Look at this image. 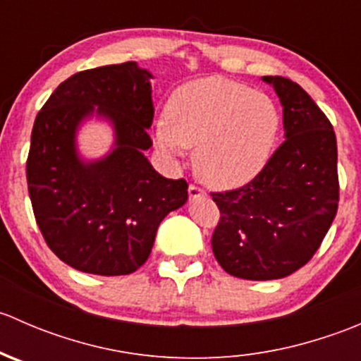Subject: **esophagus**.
<instances>
[{"mask_svg":"<svg viewBox=\"0 0 361 361\" xmlns=\"http://www.w3.org/2000/svg\"><path fill=\"white\" fill-rule=\"evenodd\" d=\"M188 197H190V201H194V199L197 197H206V192H204L202 188L195 187V185H190V187H188Z\"/></svg>","mask_w":361,"mask_h":361,"instance_id":"obj_1","label":"esophagus"}]
</instances>
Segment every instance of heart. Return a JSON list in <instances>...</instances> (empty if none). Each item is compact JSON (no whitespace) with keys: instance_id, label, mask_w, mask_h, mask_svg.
I'll return each mask as SVG.
<instances>
[{"instance_id":"heart-1","label":"heart","mask_w":361,"mask_h":361,"mask_svg":"<svg viewBox=\"0 0 361 361\" xmlns=\"http://www.w3.org/2000/svg\"><path fill=\"white\" fill-rule=\"evenodd\" d=\"M279 113L264 92L221 76L194 80L174 90L155 141L169 157L195 148V171L213 188L228 190L253 180L267 162Z\"/></svg>"}]
</instances>
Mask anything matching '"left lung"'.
I'll list each match as a JSON object with an SVG mask.
<instances>
[{
    "label": "left lung",
    "instance_id": "1",
    "mask_svg": "<svg viewBox=\"0 0 361 361\" xmlns=\"http://www.w3.org/2000/svg\"><path fill=\"white\" fill-rule=\"evenodd\" d=\"M283 106L286 140L245 187L213 194L218 264L241 279L286 278L307 264L338 206L337 140L325 113L298 83L262 76Z\"/></svg>",
    "mask_w": 361,
    "mask_h": 361
}]
</instances>
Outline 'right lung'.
Segmentation results:
<instances>
[{
	"instance_id": "1",
	"label": "right lung",
	"mask_w": 361,
	"mask_h": 361,
	"mask_svg": "<svg viewBox=\"0 0 361 361\" xmlns=\"http://www.w3.org/2000/svg\"><path fill=\"white\" fill-rule=\"evenodd\" d=\"M150 71L134 61L80 71L36 115L25 174L36 224L49 248L89 274H130L147 262L160 221L183 206L188 183L152 167ZM108 119L112 152L83 161L75 133L83 119Z\"/></svg>"
}]
</instances>
